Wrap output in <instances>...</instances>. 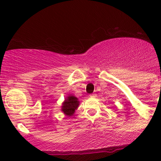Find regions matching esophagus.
Instances as JSON below:
<instances>
[{"label": "esophagus", "mask_w": 161, "mask_h": 161, "mask_svg": "<svg viewBox=\"0 0 161 161\" xmlns=\"http://www.w3.org/2000/svg\"><path fill=\"white\" fill-rule=\"evenodd\" d=\"M96 96H97V94L92 93V94H91V95H90V97H96Z\"/></svg>", "instance_id": "1"}]
</instances>
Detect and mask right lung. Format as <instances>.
I'll return each mask as SVG.
<instances>
[{
  "label": "right lung",
  "mask_w": 161,
  "mask_h": 161,
  "mask_svg": "<svg viewBox=\"0 0 161 161\" xmlns=\"http://www.w3.org/2000/svg\"><path fill=\"white\" fill-rule=\"evenodd\" d=\"M78 99L74 96H69L64 102L62 106V111L67 115H72L75 112V110L77 109L79 106Z\"/></svg>",
  "instance_id": "right-lung-1"
}]
</instances>
